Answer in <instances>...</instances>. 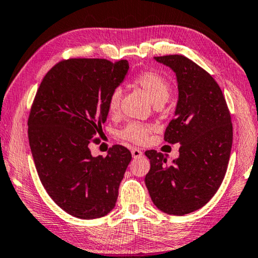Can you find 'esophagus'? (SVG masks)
<instances>
[{
    "label": "esophagus",
    "mask_w": 258,
    "mask_h": 258,
    "mask_svg": "<svg viewBox=\"0 0 258 258\" xmlns=\"http://www.w3.org/2000/svg\"><path fill=\"white\" fill-rule=\"evenodd\" d=\"M132 155H133V158H140V156L143 155V152L139 148H133L132 149Z\"/></svg>",
    "instance_id": "34e87169"
}]
</instances>
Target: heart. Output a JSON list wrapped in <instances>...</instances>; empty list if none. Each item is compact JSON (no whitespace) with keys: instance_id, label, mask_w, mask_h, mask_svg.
Masks as SVG:
<instances>
[{"instance_id":"heart-1","label":"heart","mask_w":258,"mask_h":258,"mask_svg":"<svg viewBox=\"0 0 258 258\" xmlns=\"http://www.w3.org/2000/svg\"><path fill=\"white\" fill-rule=\"evenodd\" d=\"M133 84L141 89L155 105H162L168 98L170 92L169 82L165 77L154 71H142L134 77ZM122 91L119 89L112 90L108 99V110L110 113H116L119 109ZM155 130L153 124L141 122H130L118 132V136L125 141L142 145Z\"/></svg>"}]
</instances>
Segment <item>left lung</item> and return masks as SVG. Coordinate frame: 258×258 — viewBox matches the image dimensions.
<instances>
[{
  "mask_svg": "<svg viewBox=\"0 0 258 258\" xmlns=\"http://www.w3.org/2000/svg\"><path fill=\"white\" fill-rule=\"evenodd\" d=\"M155 60L178 79V105L165 141L181 146L170 165L162 153L147 150L150 169L145 182L159 210L183 216L209 203L222 185L232 147L231 115L219 85L195 61L179 54Z\"/></svg>",
  "mask_w": 258,
  "mask_h": 258,
  "instance_id": "obj_1",
  "label": "left lung"
}]
</instances>
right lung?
Instances as JSON below:
<instances>
[{
  "instance_id": "1",
  "label": "right lung",
  "mask_w": 258,
  "mask_h": 258,
  "mask_svg": "<svg viewBox=\"0 0 258 258\" xmlns=\"http://www.w3.org/2000/svg\"><path fill=\"white\" fill-rule=\"evenodd\" d=\"M128 70L126 60H61L43 77L33 100L28 140L40 181L53 202L77 218L108 215L132 160L121 145L105 158L89 149L99 142L109 96Z\"/></svg>"
}]
</instances>
